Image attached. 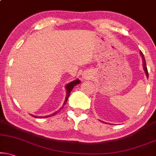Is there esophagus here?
Returning a JSON list of instances; mask_svg holds the SVG:
<instances>
[{
  "label": "esophagus",
  "instance_id": "esophagus-1",
  "mask_svg": "<svg viewBox=\"0 0 156 156\" xmlns=\"http://www.w3.org/2000/svg\"><path fill=\"white\" fill-rule=\"evenodd\" d=\"M84 78H88V76H84Z\"/></svg>",
  "mask_w": 156,
  "mask_h": 156
}]
</instances>
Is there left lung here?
Masks as SVG:
<instances>
[{"label": "left lung", "mask_w": 156, "mask_h": 156, "mask_svg": "<svg viewBox=\"0 0 156 156\" xmlns=\"http://www.w3.org/2000/svg\"><path fill=\"white\" fill-rule=\"evenodd\" d=\"M140 54L141 57H142V59H143V69H144V70H145V73H146V76L148 78V69H147L146 63V60H145L144 55H143V53L141 51H140Z\"/></svg>", "instance_id": "1"}]
</instances>
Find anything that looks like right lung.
I'll return each mask as SVG.
<instances>
[{
    "instance_id": "1",
    "label": "right lung",
    "mask_w": 156,
    "mask_h": 156,
    "mask_svg": "<svg viewBox=\"0 0 156 156\" xmlns=\"http://www.w3.org/2000/svg\"><path fill=\"white\" fill-rule=\"evenodd\" d=\"M80 83V80H78V79H77V80H74V81H72V82L69 83H68V85H66V90H67V93H66V94H67V95H66V100H65V101H64V103H63V105H65V104L66 103V102H67L68 98V97H69L70 93V92H71V90H73V88L74 87L76 86V85L79 84ZM61 108H61L59 109V111H57L56 112H55V113L52 114V115H47V116H43V118H48V117H49V116L55 115V114H57L58 113V112L61 111ZM32 116H33V117H36V118H38V116H34V115H32ZM41 118H42V117H41Z\"/></svg>"
}]
</instances>
